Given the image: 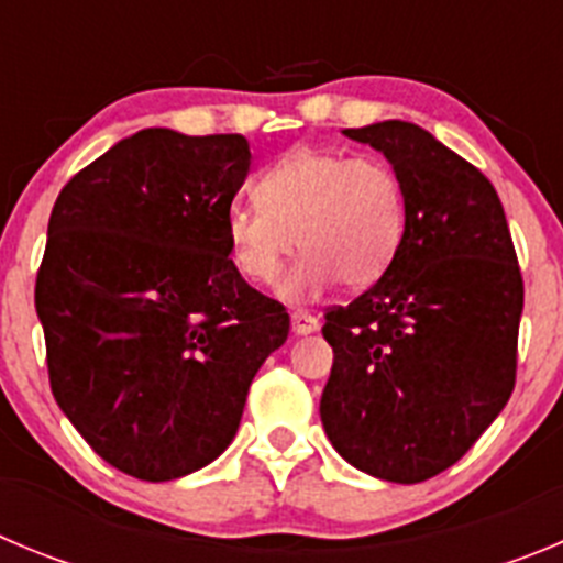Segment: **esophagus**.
I'll return each mask as SVG.
<instances>
[{"instance_id":"obj_1","label":"esophagus","mask_w":563,"mask_h":563,"mask_svg":"<svg viewBox=\"0 0 563 563\" xmlns=\"http://www.w3.org/2000/svg\"><path fill=\"white\" fill-rule=\"evenodd\" d=\"M291 330L297 335H311L319 330V319L308 311H294L291 313Z\"/></svg>"}]
</instances>
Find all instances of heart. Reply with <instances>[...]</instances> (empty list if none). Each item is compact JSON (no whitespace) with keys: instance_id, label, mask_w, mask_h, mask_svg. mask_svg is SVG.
I'll list each match as a JSON object with an SVG mask.
<instances>
[{"instance_id":"b5f03b06","label":"heart","mask_w":563,"mask_h":563,"mask_svg":"<svg viewBox=\"0 0 563 563\" xmlns=\"http://www.w3.org/2000/svg\"><path fill=\"white\" fill-rule=\"evenodd\" d=\"M255 205H233L224 235L233 266L255 286L302 250L280 294L311 299L335 283L361 291L380 280L406 233V194L383 157L333 146H291L255 177Z\"/></svg>"}]
</instances>
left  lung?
I'll list each match as a JSON object with an SVG mask.
<instances>
[{
	"mask_svg": "<svg viewBox=\"0 0 563 563\" xmlns=\"http://www.w3.org/2000/svg\"><path fill=\"white\" fill-rule=\"evenodd\" d=\"M375 146L406 194L386 275L324 313L333 369L319 413L335 453L391 483L453 466L517 380L522 275L495 186L411 122L344 130Z\"/></svg>",
	"mask_w": 563,
	"mask_h": 563,
	"instance_id": "1",
	"label": "left lung"
}]
</instances>
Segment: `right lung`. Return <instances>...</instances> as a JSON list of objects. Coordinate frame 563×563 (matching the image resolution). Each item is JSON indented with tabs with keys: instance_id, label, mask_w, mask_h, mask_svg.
<instances>
[{
	"instance_id": "right-lung-1",
	"label": "right lung",
	"mask_w": 563,
	"mask_h": 563,
	"mask_svg": "<svg viewBox=\"0 0 563 563\" xmlns=\"http://www.w3.org/2000/svg\"><path fill=\"white\" fill-rule=\"evenodd\" d=\"M244 135L150 128L57 194L35 311L57 406L99 459L175 481L228 450L288 313L230 261Z\"/></svg>"
}]
</instances>
